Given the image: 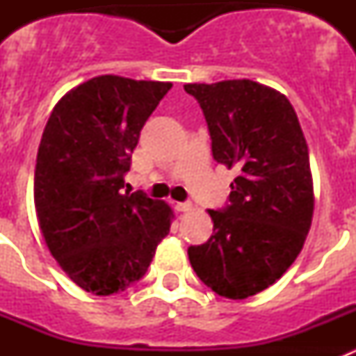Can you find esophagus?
I'll return each mask as SVG.
<instances>
[{"label": "esophagus", "instance_id": "34e87169", "mask_svg": "<svg viewBox=\"0 0 356 356\" xmlns=\"http://www.w3.org/2000/svg\"><path fill=\"white\" fill-rule=\"evenodd\" d=\"M176 210H178V212H191V210H193V205H191V203H176Z\"/></svg>", "mask_w": 356, "mask_h": 356}]
</instances>
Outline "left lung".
<instances>
[{"instance_id":"obj_1","label":"left lung","mask_w":356,"mask_h":356,"mask_svg":"<svg viewBox=\"0 0 356 356\" xmlns=\"http://www.w3.org/2000/svg\"><path fill=\"white\" fill-rule=\"evenodd\" d=\"M200 103L212 155L241 175L229 205L209 210L213 234L188 248L197 278L216 294L246 300L282 278L312 225L314 181L303 130L291 102L253 80L187 83Z\"/></svg>"}]
</instances>
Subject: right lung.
<instances>
[{
	"instance_id": "add662e5",
	"label": "right lung",
	"mask_w": 356,
	"mask_h": 356,
	"mask_svg": "<svg viewBox=\"0 0 356 356\" xmlns=\"http://www.w3.org/2000/svg\"><path fill=\"white\" fill-rule=\"evenodd\" d=\"M172 83L103 74L60 97L39 144L33 200L62 271L96 296L146 275L175 219L165 201L122 194L144 122Z\"/></svg>"
}]
</instances>
